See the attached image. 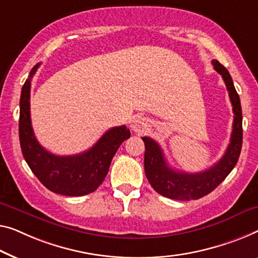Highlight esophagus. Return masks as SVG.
Here are the masks:
<instances>
[{
  "mask_svg": "<svg viewBox=\"0 0 258 258\" xmlns=\"http://www.w3.org/2000/svg\"><path fill=\"white\" fill-rule=\"evenodd\" d=\"M148 127H149L148 120L142 116L134 118L132 124H131V128H132L133 132L138 134V136H141V134L147 132Z\"/></svg>",
  "mask_w": 258,
  "mask_h": 258,
  "instance_id": "1",
  "label": "esophagus"
}]
</instances>
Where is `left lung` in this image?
I'll return each instance as SVG.
<instances>
[{
  "instance_id": "8db88e82",
  "label": "left lung",
  "mask_w": 258,
  "mask_h": 258,
  "mask_svg": "<svg viewBox=\"0 0 258 258\" xmlns=\"http://www.w3.org/2000/svg\"><path fill=\"white\" fill-rule=\"evenodd\" d=\"M215 71L224 79L233 105L234 121L230 142L224 156L205 171L187 174L168 166L162 149L151 138L144 137L145 172L148 182L157 194L176 201L199 199L212 192L236 166L242 147V109L240 97L234 87L229 72L217 60H212Z\"/></svg>"
}]
</instances>
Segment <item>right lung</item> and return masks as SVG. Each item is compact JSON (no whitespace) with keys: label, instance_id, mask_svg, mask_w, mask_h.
<instances>
[{"label":"right lung","instance_id":"right-lung-1","mask_svg":"<svg viewBox=\"0 0 258 258\" xmlns=\"http://www.w3.org/2000/svg\"><path fill=\"white\" fill-rule=\"evenodd\" d=\"M40 63L30 72L22 88L19 101V142L23 156L43 185L63 196H86L94 192L105 179L111 161L119 146L131 133L125 125L110 128L88 151L71 156L49 153L39 145L33 133L30 116L31 79Z\"/></svg>","mask_w":258,"mask_h":258}]
</instances>
